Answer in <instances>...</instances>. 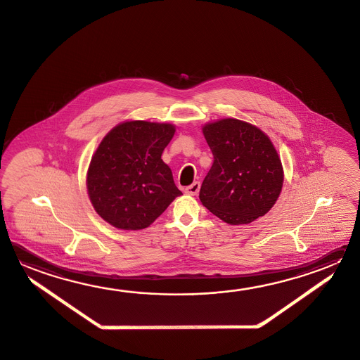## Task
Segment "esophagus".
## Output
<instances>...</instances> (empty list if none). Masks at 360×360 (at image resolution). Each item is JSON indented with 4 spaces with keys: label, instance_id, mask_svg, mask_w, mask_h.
<instances>
[{
    "label": "esophagus",
    "instance_id": "1",
    "mask_svg": "<svg viewBox=\"0 0 360 360\" xmlns=\"http://www.w3.org/2000/svg\"><path fill=\"white\" fill-rule=\"evenodd\" d=\"M199 189H200V183L195 181V183L191 184L190 186L185 188V193L189 194V195H196L199 193Z\"/></svg>",
    "mask_w": 360,
    "mask_h": 360
}]
</instances>
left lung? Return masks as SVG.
I'll return each instance as SVG.
<instances>
[{"mask_svg": "<svg viewBox=\"0 0 360 360\" xmlns=\"http://www.w3.org/2000/svg\"><path fill=\"white\" fill-rule=\"evenodd\" d=\"M214 162L199 199L229 224H248L266 214L281 195L284 171L270 138L256 125L235 118L202 128Z\"/></svg>", "mask_w": 360, "mask_h": 360, "instance_id": "1", "label": "left lung"}]
</instances>
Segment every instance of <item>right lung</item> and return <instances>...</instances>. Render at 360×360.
Listing matches in <instances>:
<instances>
[{"label": "right lung", "instance_id": "right-lung-1", "mask_svg": "<svg viewBox=\"0 0 360 360\" xmlns=\"http://www.w3.org/2000/svg\"><path fill=\"white\" fill-rule=\"evenodd\" d=\"M175 125L127 120L98 144L89 165L86 186L92 207L112 227L147 229L183 193L162 161Z\"/></svg>", "mask_w": 360, "mask_h": 360}]
</instances>
